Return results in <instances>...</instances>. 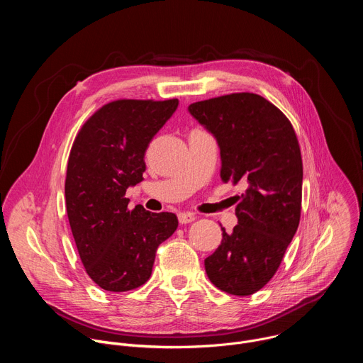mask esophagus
<instances>
[{"mask_svg": "<svg viewBox=\"0 0 363 363\" xmlns=\"http://www.w3.org/2000/svg\"><path fill=\"white\" fill-rule=\"evenodd\" d=\"M178 220H179L181 224H189V223L195 221L196 217H195V214H192V213H181V214L178 216Z\"/></svg>", "mask_w": 363, "mask_h": 363, "instance_id": "1", "label": "esophagus"}]
</instances>
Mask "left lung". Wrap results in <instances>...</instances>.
Masks as SVG:
<instances>
[{
  "label": "left lung",
  "mask_w": 363,
  "mask_h": 363,
  "mask_svg": "<svg viewBox=\"0 0 363 363\" xmlns=\"http://www.w3.org/2000/svg\"><path fill=\"white\" fill-rule=\"evenodd\" d=\"M188 111L218 142L223 182L247 186L235 206L238 224L231 234L221 227L205 272L220 290L250 296L276 274L300 223L298 140L286 115L255 93L195 101Z\"/></svg>",
  "instance_id": "obj_1"
}]
</instances>
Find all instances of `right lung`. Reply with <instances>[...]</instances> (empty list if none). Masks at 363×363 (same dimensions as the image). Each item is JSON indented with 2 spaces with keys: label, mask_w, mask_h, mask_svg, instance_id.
I'll return each mask as SVG.
<instances>
[{
  "label": "right lung",
  "mask_w": 363,
  "mask_h": 363,
  "mask_svg": "<svg viewBox=\"0 0 363 363\" xmlns=\"http://www.w3.org/2000/svg\"><path fill=\"white\" fill-rule=\"evenodd\" d=\"M178 99H119L79 130L67 162L66 208L80 260L103 290L145 284L161 242L178 228L172 213L128 208L126 189L143 179L145 152L178 108Z\"/></svg>",
  "instance_id": "obj_1"
}]
</instances>
